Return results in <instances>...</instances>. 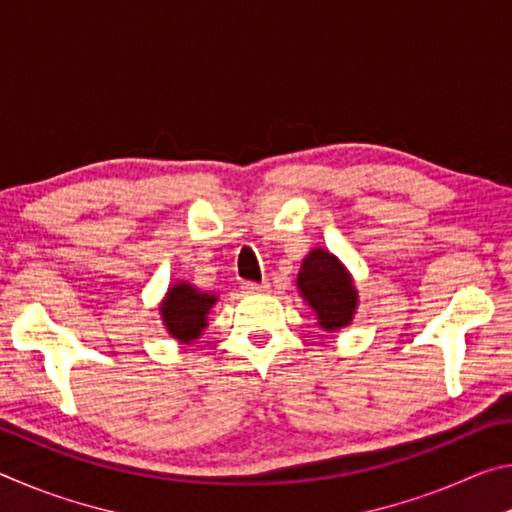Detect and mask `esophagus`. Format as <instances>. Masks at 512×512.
<instances>
[{
	"label": "esophagus",
	"mask_w": 512,
	"mask_h": 512,
	"mask_svg": "<svg viewBox=\"0 0 512 512\" xmlns=\"http://www.w3.org/2000/svg\"><path fill=\"white\" fill-rule=\"evenodd\" d=\"M241 289L244 293H264L268 291V282H241Z\"/></svg>",
	"instance_id": "1"
}]
</instances>
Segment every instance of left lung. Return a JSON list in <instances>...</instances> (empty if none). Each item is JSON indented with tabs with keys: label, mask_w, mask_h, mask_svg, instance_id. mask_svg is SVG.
I'll list each match as a JSON object with an SVG mask.
<instances>
[{
	"label": "left lung",
	"mask_w": 512,
	"mask_h": 512,
	"mask_svg": "<svg viewBox=\"0 0 512 512\" xmlns=\"http://www.w3.org/2000/svg\"><path fill=\"white\" fill-rule=\"evenodd\" d=\"M298 287L305 300L316 311L318 325L334 332L350 325L357 291L343 264L323 248L311 250L298 273Z\"/></svg>",
	"instance_id": "1"
}]
</instances>
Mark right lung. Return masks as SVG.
I'll return each instance as SVG.
<instances>
[{"label": "right lung", "mask_w": 512, "mask_h": 512, "mask_svg": "<svg viewBox=\"0 0 512 512\" xmlns=\"http://www.w3.org/2000/svg\"><path fill=\"white\" fill-rule=\"evenodd\" d=\"M216 298L210 293H201L196 287L187 282L173 284L169 289L167 300L162 302V320L167 325L173 339L192 341L201 334V329L207 325L205 316Z\"/></svg>", "instance_id": "add662e5"}]
</instances>
